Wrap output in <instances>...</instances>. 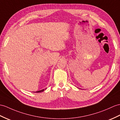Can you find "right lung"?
<instances>
[{
  "instance_id": "1",
  "label": "right lung",
  "mask_w": 120,
  "mask_h": 120,
  "mask_svg": "<svg viewBox=\"0 0 120 120\" xmlns=\"http://www.w3.org/2000/svg\"><path fill=\"white\" fill-rule=\"evenodd\" d=\"M45 89H43V90H38V91H37V92H37V93H40V92H43L44 90Z\"/></svg>"
}]
</instances>
